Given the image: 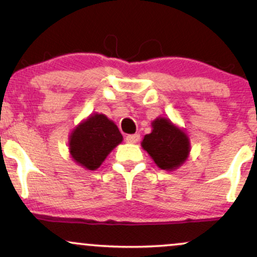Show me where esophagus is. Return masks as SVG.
I'll list each match as a JSON object with an SVG mask.
<instances>
[{
	"mask_svg": "<svg viewBox=\"0 0 257 257\" xmlns=\"http://www.w3.org/2000/svg\"><path fill=\"white\" fill-rule=\"evenodd\" d=\"M140 140V134H131V135H126L125 137V141L126 143H131V144H137L138 141Z\"/></svg>",
	"mask_w": 257,
	"mask_h": 257,
	"instance_id": "1",
	"label": "esophagus"
}]
</instances>
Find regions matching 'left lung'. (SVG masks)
<instances>
[{"mask_svg": "<svg viewBox=\"0 0 257 257\" xmlns=\"http://www.w3.org/2000/svg\"><path fill=\"white\" fill-rule=\"evenodd\" d=\"M152 126V133L145 135L141 144L144 150L149 152L161 169H176L184 163L190 152L187 137L168 119H156Z\"/></svg>", "mask_w": 257, "mask_h": 257, "instance_id": "8db88e82", "label": "left lung"}]
</instances>
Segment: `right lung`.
<instances>
[{
    "instance_id": "obj_1",
    "label": "right lung",
    "mask_w": 257,
    "mask_h": 257,
    "mask_svg": "<svg viewBox=\"0 0 257 257\" xmlns=\"http://www.w3.org/2000/svg\"><path fill=\"white\" fill-rule=\"evenodd\" d=\"M117 125L104 114H93L70 138V153L82 167L94 170L122 141Z\"/></svg>"
}]
</instances>
